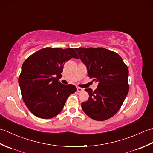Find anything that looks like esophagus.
I'll list each match as a JSON object with an SVG mask.
<instances>
[{"instance_id": "obj_1", "label": "esophagus", "mask_w": 153, "mask_h": 153, "mask_svg": "<svg viewBox=\"0 0 153 153\" xmlns=\"http://www.w3.org/2000/svg\"><path fill=\"white\" fill-rule=\"evenodd\" d=\"M77 91H78V92H82L83 91V89L81 88V87H77Z\"/></svg>"}]
</instances>
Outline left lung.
Instances as JSON below:
<instances>
[{"instance_id": "8db88e82", "label": "left lung", "mask_w": 153, "mask_h": 153, "mask_svg": "<svg viewBox=\"0 0 153 153\" xmlns=\"http://www.w3.org/2000/svg\"><path fill=\"white\" fill-rule=\"evenodd\" d=\"M97 89H85L89 99L82 108L91 118L104 121L120 110L129 91L128 66L119 55L105 48H76Z\"/></svg>"}]
</instances>
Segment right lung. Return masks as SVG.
<instances>
[{"instance_id":"add662e5","label":"right lung","mask_w":153,"mask_h":153,"mask_svg":"<svg viewBox=\"0 0 153 153\" xmlns=\"http://www.w3.org/2000/svg\"><path fill=\"white\" fill-rule=\"evenodd\" d=\"M72 58H79L74 48L47 47L23 63L18 83L24 103L35 116L43 119L56 116L68 97L77 91L76 86L64 85L57 79L62 76L64 64Z\"/></svg>"}]
</instances>
